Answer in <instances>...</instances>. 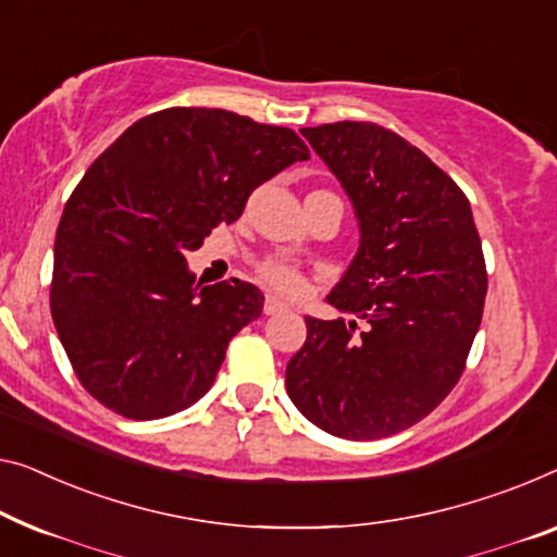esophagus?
Wrapping results in <instances>:
<instances>
[{
    "label": "esophagus",
    "instance_id": "esophagus-1",
    "mask_svg": "<svg viewBox=\"0 0 557 557\" xmlns=\"http://www.w3.org/2000/svg\"><path fill=\"white\" fill-rule=\"evenodd\" d=\"M264 314H280V312H285L287 310V305H282L277 297H272V295H268L264 297Z\"/></svg>",
    "mask_w": 557,
    "mask_h": 557
}]
</instances>
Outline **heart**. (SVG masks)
I'll return each mask as SVG.
<instances>
[{"label": "heart", "mask_w": 557, "mask_h": 557, "mask_svg": "<svg viewBox=\"0 0 557 557\" xmlns=\"http://www.w3.org/2000/svg\"><path fill=\"white\" fill-rule=\"evenodd\" d=\"M257 277L282 295H297L302 293L305 287L300 270L293 268V264L285 260H277V257H268V260L257 264Z\"/></svg>", "instance_id": "1"}]
</instances>
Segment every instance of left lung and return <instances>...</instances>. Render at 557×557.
<instances>
[{"label": "left lung", "mask_w": 557, "mask_h": 557, "mask_svg": "<svg viewBox=\"0 0 557 557\" xmlns=\"http://www.w3.org/2000/svg\"><path fill=\"white\" fill-rule=\"evenodd\" d=\"M300 132L360 220V250L327 302L362 327L305 318L287 395L330 435H395L433 412L468 362L487 293L475 220L450 174L397 132L372 122Z\"/></svg>", "instance_id": "left-lung-1"}]
</instances>
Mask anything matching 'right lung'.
I'll list each match as a JSON object with an SVG mask.
<instances>
[{
    "mask_svg": "<svg viewBox=\"0 0 557 557\" xmlns=\"http://www.w3.org/2000/svg\"><path fill=\"white\" fill-rule=\"evenodd\" d=\"M302 160L293 129L207 107L147 114L97 157L64 205L49 287L57 335L97 403L157 420L212 387L264 297L243 280L195 285L185 255Z\"/></svg>",
    "mask_w": 557,
    "mask_h": 557,
    "instance_id": "add662e5",
    "label": "right lung"
}]
</instances>
